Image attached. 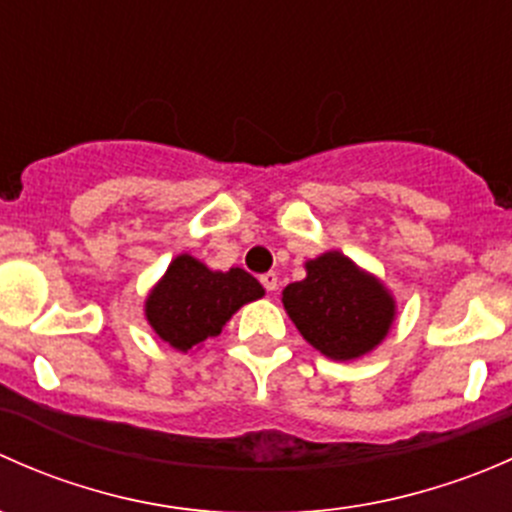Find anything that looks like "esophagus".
Listing matches in <instances>:
<instances>
[{"label": "esophagus", "instance_id": "esophagus-1", "mask_svg": "<svg viewBox=\"0 0 512 512\" xmlns=\"http://www.w3.org/2000/svg\"><path fill=\"white\" fill-rule=\"evenodd\" d=\"M260 282L265 285L267 292H275V289H277V275H275V272H267V275H262Z\"/></svg>", "mask_w": 512, "mask_h": 512}]
</instances>
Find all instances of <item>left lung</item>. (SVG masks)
<instances>
[{"mask_svg":"<svg viewBox=\"0 0 512 512\" xmlns=\"http://www.w3.org/2000/svg\"><path fill=\"white\" fill-rule=\"evenodd\" d=\"M307 277L282 289L285 312L319 354L334 361L374 352L396 319V299L376 275L339 250L304 262Z\"/></svg>","mask_w":512,"mask_h":512,"instance_id":"1","label":"left lung"}]
</instances>
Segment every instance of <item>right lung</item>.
<instances>
[{"mask_svg":"<svg viewBox=\"0 0 512 512\" xmlns=\"http://www.w3.org/2000/svg\"><path fill=\"white\" fill-rule=\"evenodd\" d=\"M265 297V287L242 267L210 270L198 257H173L156 285L148 292L143 314L158 339L175 352H193L218 337L232 314L245 304Z\"/></svg>","mask_w":512,"mask_h":512,"instance_id":"1","label":"right lung"}]
</instances>
